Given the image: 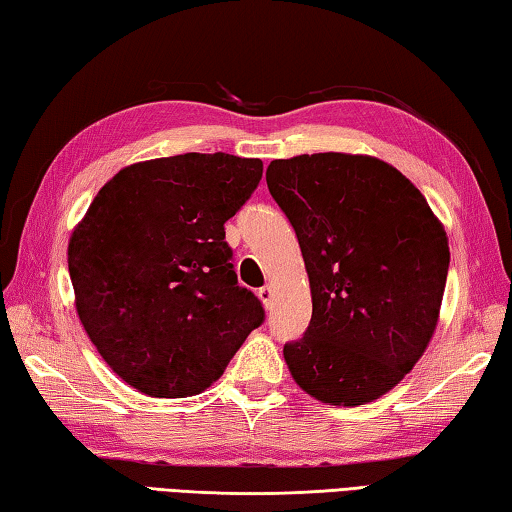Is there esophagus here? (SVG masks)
<instances>
[{"label":"esophagus","instance_id":"obj_1","mask_svg":"<svg viewBox=\"0 0 512 512\" xmlns=\"http://www.w3.org/2000/svg\"><path fill=\"white\" fill-rule=\"evenodd\" d=\"M257 296H259V300L264 302V307H271V305H273L275 291H273V287H268V284H266V287H262V289L257 291Z\"/></svg>","mask_w":512,"mask_h":512}]
</instances>
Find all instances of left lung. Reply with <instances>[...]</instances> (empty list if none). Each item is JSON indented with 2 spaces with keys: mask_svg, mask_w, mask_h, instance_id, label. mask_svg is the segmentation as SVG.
Wrapping results in <instances>:
<instances>
[{
  "mask_svg": "<svg viewBox=\"0 0 512 512\" xmlns=\"http://www.w3.org/2000/svg\"><path fill=\"white\" fill-rule=\"evenodd\" d=\"M305 259L311 320L284 345L296 384L316 400L359 406L400 384L438 325L449 246L409 178L350 153L296 155L266 169Z\"/></svg>",
  "mask_w": 512,
  "mask_h": 512,
  "instance_id": "obj_1",
  "label": "left lung"
}]
</instances>
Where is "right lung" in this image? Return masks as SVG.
Returning a JSON list of instances; mask_svg holds the SVG:
<instances>
[{"mask_svg":"<svg viewBox=\"0 0 512 512\" xmlns=\"http://www.w3.org/2000/svg\"><path fill=\"white\" fill-rule=\"evenodd\" d=\"M257 158L185 153L131 164L69 237L76 311L103 361L151 397L205 391L264 307L239 287L225 221L262 180Z\"/></svg>","mask_w":512,"mask_h":512,"instance_id":"obj_1","label":"right lung"}]
</instances>
